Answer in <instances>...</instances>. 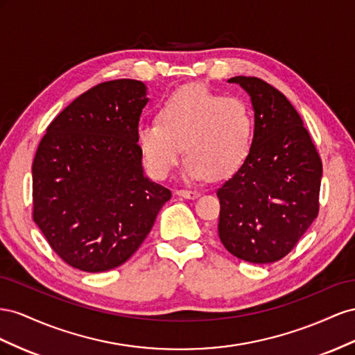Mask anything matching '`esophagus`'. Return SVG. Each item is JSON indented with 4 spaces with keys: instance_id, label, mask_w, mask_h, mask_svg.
I'll return each mask as SVG.
<instances>
[{
    "instance_id": "esophagus-1",
    "label": "esophagus",
    "mask_w": 355,
    "mask_h": 355,
    "mask_svg": "<svg viewBox=\"0 0 355 355\" xmlns=\"http://www.w3.org/2000/svg\"><path fill=\"white\" fill-rule=\"evenodd\" d=\"M175 195H178L181 198H186V199H196L199 196V191L187 190V189H177Z\"/></svg>"
}]
</instances>
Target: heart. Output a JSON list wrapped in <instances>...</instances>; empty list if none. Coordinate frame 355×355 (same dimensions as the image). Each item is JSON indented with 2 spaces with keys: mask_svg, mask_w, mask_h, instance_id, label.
Segmentation results:
<instances>
[{
  "mask_svg": "<svg viewBox=\"0 0 355 355\" xmlns=\"http://www.w3.org/2000/svg\"><path fill=\"white\" fill-rule=\"evenodd\" d=\"M252 132L254 121L244 101L189 85L160 104L157 121L138 126L137 143L148 172L156 178L169 174L184 147L186 180H225L244 166Z\"/></svg>",
  "mask_w": 355,
  "mask_h": 355,
  "instance_id": "b5f03b06",
  "label": "heart"
}]
</instances>
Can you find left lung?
<instances>
[{
    "mask_svg": "<svg viewBox=\"0 0 355 355\" xmlns=\"http://www.w3.org/2000/svg\"><path fill=\"white\" fill-rule=\"evenodd\" d=\"M251 98L254 137L247 162L217 190L218 236L235 257L278 261L317 218L322 164L303 121L278 89L232 77Z\"/></svg>",
    "mask_w": 355,
    "mask_h": 355,
    "instance_id": "obj_1",
    "label": "left lung"
}]
</instances>
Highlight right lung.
I'll return each mask as SVG.
<instances>
[{
	"mask_svg": "<svg viewBox=\"0 0 355 355\" xmlns=\"http://www.w3.org/2000/svg\"><path fill=\"white\" fill-rule=\"evenodd\" d=\"M143 82L110 80L47 126L33 164V218L50 248L85 272L114 269L150 234L171 191L150 181L137 143Z\"/></svg>",
	"mask_w": 355,
	"mask_h": 355,
	"instance_id": "add662e5",
	"label": "right lung"
}]
</instances>
